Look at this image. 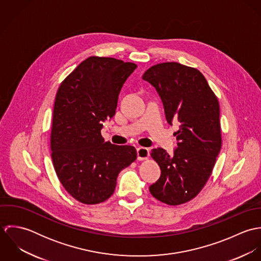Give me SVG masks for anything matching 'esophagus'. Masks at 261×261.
Returning a JSON list of instances; mask_svg holds the SVG:
<instances>
[{
	"label": "esophagus",
	"instance_id": "obj_1",
	"mask_svg": "<svg viewBox=\"0 0 261 261\" xmlns=\"http://www.w3.org/2000/svg\"><path fill=\"white\" fill-rule=\"evenodd\" d=\"M138 151V160L139 161H145L148 160L149 155V149L145 147H140L137 149Z\"/></svg>",
	"mask_w": 261,
	"mask_h": 261
}]
</instances>
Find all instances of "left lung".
I'll use <instances>...</instances> for the list:
<instances>
[{"instance_id":"8db88e82","label":"left lung","mask_w":261,"mask_h":261,"mask_svg":"<svg viewBox=\"0 0 261 261\" xmlns=\"http://www.w3.org/2000/svg\"><path fill=\"white\" fill-rule=\"evenodd\" d=\"M143 79L161 96L167 121L180 122L173 155L161 148L151 149L161 177L149 192L165 204H184L206 185L221 149L219 101L204 75L178 62L155 64Z\"/></svg>"}]
</instances>
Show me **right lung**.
Here are the masks:
<instances>
[{"label":"right lung","mask_w":261,"mask_h":261,"mask_svg":"<svg viewBox=\"0 0 261 261\" xmlns=\"http://www.w3.org/2000/svg\"><path fill=\"white\" fill-rule=\"evenodd\" d=\"M137 64L90 56L60 84L54 102L51 158L64 189L93 205L114 192L119 172L137 160L132 146L105 143L102 122L115 113L119 91Z\"/></svg>","instance_id":"add662e5"}]
</instances>
